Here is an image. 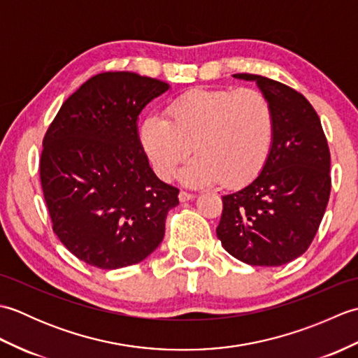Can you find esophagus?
I'll return each instance as SVG.
<instances>
[{
	"mask_svg": "<svg viewBox=\"0 0 358 358\" xmlns=\"http://www.w3.org/2000/svg\"><path fill=\"white\" fill-rule=\"evenodd\" d=\"M178 199H180L181 203H185V201H189V200H194L195 195H194V194H189V192H185V191H181V192L178 194Z\"/></svg>",
	"mask_w": 358,
	"mask_h": 358,
	"instance_id": "esophagus-1",
	"label": "esophagus"
}]
</instances>
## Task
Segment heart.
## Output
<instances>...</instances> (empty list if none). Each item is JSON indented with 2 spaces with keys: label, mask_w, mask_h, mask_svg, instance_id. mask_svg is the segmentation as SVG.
<instances>
[{
  "label": "heart",
  "mask_w": 358,
  "mask_h": 358,
  "mask_svg": "<svg viewBox=\"0 0 358 358\" xmlns=\"http://www.w3.org/2000/svg\"><path fill=\"white\" fill-rule=\"evenodd\" d=\"M273 136L272 104L252 87L189 90L167 106V118L152 113L140 127L144 154L163 180L194 146L196 155L180 173L187 186L248 185L268 162Z\"/></svg>",
  "instance_id": "b5f03b06"
}]
</instances>
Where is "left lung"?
I'll use <instances>...</instances> for the list:
<instances>
[{
	"label": "left lung",
	"mask_w": 358,
	"mask_h": 358,
	"mask_svg": "<svg viewBox=\"0 0 358 358\" xmlns=\"http://www.w3.org/2000/svg\"><path fill=\"white\" fill-rule=\"evenodd\" d=\"M275 113L268 162L248 186L223 199L217 237L237 260L281 266L303 255L322 223L331 194V154L313 106L278 81L252 73Z\"/></svg>",
	"instance_id": "obj_1"
}]
</instances>
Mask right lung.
<instances>
[{
    "mask_svg": "<svg viewBox=\"0 0 358 358\" xmlns=\"http://www.w3.org/2000/svg\"><path fill=\"white\" fill-rule=\"evenodd\" d=\"M171 89L134 72H104L63 103L43 140L40 177L53 232L100 269L143 262L164 237L178 189L149 166L141 110Z\"/></svg>",
    "mask_w": 358,
    "mask_h": 358,
    "instance_id": "add662e5",
    "label": "right lung"
}]
</instances>
